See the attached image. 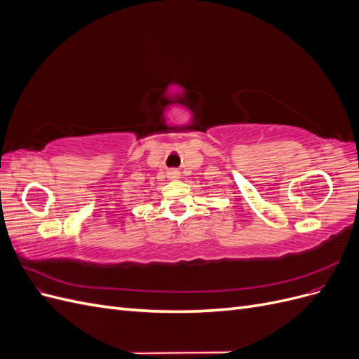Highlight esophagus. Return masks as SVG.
<instances>
[{"label": "esophagus", "instance_id": "34e87169", "mask_svg": "<svg viewBox=\"0 0 359 359\" xmlns=\"http://www.w3.org/2000/svg\"><path fill=\"white\" fill-rule=\"evenodd\" d=\"M168 178L169 180H180L181 178L180 170L178 169H169L168 170Z\"/></svg>", "mask_w": 359, "mask_h": 359}]
</instances>
